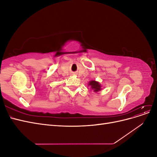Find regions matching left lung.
<instances>
[{"mask_svg":"<svg viewBox=\"0 0 157 157\" xmlns=\"http://www.w3.org/2000/svg\"><path fill=\"white\" fill-rule=\"evenodd\" d=\"M89 86H91L92 89L94 90V92H98L101 90V84H99L98 82L92 80L89 82Z\"/></svg>","mask_w":157,"mask_h":157,"instance_id":"left-lung-1","label":"left lung"}]
</instances>
